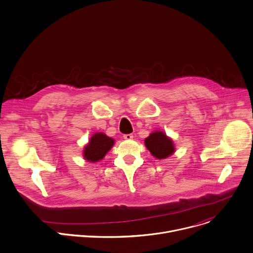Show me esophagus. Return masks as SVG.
<instances>
[{"label":"esophagus","instance_id":"obj_1","mask_svg":"<svg viewBox=\"0 0 253 253\" xmlns=\"http://www.w3.org/2000/svg\"><path fill=\"white\" fill-rule=\"evenodd\" d=\"M123 137H124V139H125V140H128V141L133 139V135H132V134H125Z\"/></svg>","mask_w":253,"mask_h":253}]
</instances>
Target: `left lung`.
Returning <instances> with one entry per match:
<instances>
[{"label": "left lung", "mask_w": 253, "mask_h": 253, "mask_svg": "<svg viewBox=\"0 0 253 253\" xmlns=\"http://www.w3.org/2000/svg\"><path fill=\"white\" fill-rule=\"evenodd\" d=\"M145 145L151 154L157 159L167 158L175 151L172 139L161 131L151 133L145 139Z\"/></svg>", "instance_id": "obj_1"}]
</instances>
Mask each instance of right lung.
I'll use <instances>...</instances> for the list:
<instances>
[{
	"label": "right lung",
	"instance_id": "1",
	"mask_svg": "<svg viewBox=\"0 0 253 253\" xmlns=\"http://www.w3.org/2000/svg\"><path fill=\"white\" fill-rule=\"evenodd\" d=\"M114 145V139L99 132L94 134L85 146L83 156L89 162H97L104 158L106 153Z\"/></svg>",
	"mask_w": 253,
	"mask_h": 253
}]
</instances>
